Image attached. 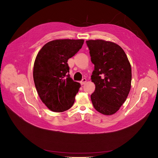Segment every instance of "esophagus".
I'll use <instances>...</instances> for the list:
<instances>
[{"label": "esophagus", "instance_id": "esophagus-1", "mask_svg": "<svg viewBox=\"0 0 158 158\" xmlns=\"http://www.w3.org/2000/svg\"><path fill=\"white\" fill-rule=\"evenodd\" d=\"M85 82H86V79H85V78H83L82 80L80 81V84H81V85H84Z\"/></svg>", "mask_w": 158, "mask_h": 158}]
</instances>
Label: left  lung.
I'll use <instances>...</instances> for the list:
<instances>
[{"label": "left lung", "mask_w": 158, "mask_h": 158, "mask_svg": "<svg viewBox=\"0 0 158 158\" xmlns=\"http://www.w3.org/2000/svg\"><path fill=\"white\" fill-rule=\"evenodd\" d=\"M95 85L91 100L100 113L111 115L125 103L131 87V66L125 51L117 44L104 40H88Z\"/></svg>", "instance_id": "obj_1"}]
</instances>
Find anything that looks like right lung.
Returning <instances> with one entry per match:
<instances>
[{
    "mask_svg": "<svg viewBox=\"0 0 158 158\" xmlns=\"http://www.w3.org/2000/svg\"><path fill=\"white\" fill-rule=\"evenodd\" d=\"M83 40H56L38 52L33 66V80L43 103L52 111L63 112L75 101L80 84L69 74L68 60L77 53Z\"/></svg>",
    "mask_w": 158,
    "mask_h": 158,
    "instance_id": "right-lung-1",
    "label": "right lung"
}]
</instances>
